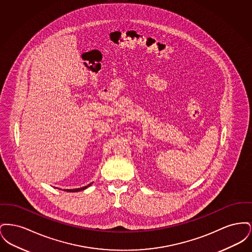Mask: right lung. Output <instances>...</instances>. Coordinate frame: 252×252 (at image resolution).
<instances>
[{"label":"right lung","mask_w":252,"mask_h":252,"mask_svg":"<svg viewBox=\"0 0 252 252\" xmlns=\"http://www.w3.org/2000/svg\"><path fill=\"white\" fill-rule=\"evenodd\" d=\"M92 185V183L91 184H89V185H87V186H84V187H82V188H77V189H65L64 191H66V192H79V191H83L85 189H87L89 186H91Z\"/></svg>","instance_id":"right-lung-1"}]
</instances>
